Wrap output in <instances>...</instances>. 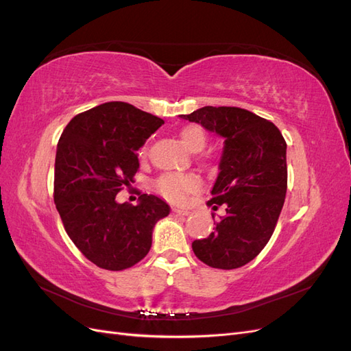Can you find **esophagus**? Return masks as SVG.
Instances as JSON below:
<instances>
[{
  "mask_svg": "<svg viewBox=\"0 0 351 351\" xmlns=\"http://www.w3.org/2000/svg\"><path fill=\"white\" fill-rule=\"evenodd\" d=\"M173 212H174L176 215H182V217H186V215L190 214V212L187 209H184V208H173Z\"/></svg>",
  "mask_w": 351,
  "mask_h": 351,
  "instance_id": "obj_1",
  "label": "esophagus"
}]
</instances>
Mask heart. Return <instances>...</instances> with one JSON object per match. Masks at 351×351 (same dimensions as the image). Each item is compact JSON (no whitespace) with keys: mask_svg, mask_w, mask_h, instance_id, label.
<instances>
[{"mask_svg":"<svg viewBox=\"0 0 351 351\" xmlns=\"http://www.w3.org/2000/svg\"><path fill=\"white\" fill-rule=\"evenodd\" d=\"M180 141L183 142L189 151L200 152L206 145V133L200 125L190 124L183 127L182 132H180ZM142 154H145V147L142 149ZM199 184V178L193 174H167L158 180L156 189L167 199L178 202L184 197V195L195 192Z\"/></svg>","mask_w":351,"mask_h":351,"instance_id":"1","label":"heart"}]
</instances>
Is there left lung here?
<instances>
[{"instance_id":"1","label":"left lung","mask_w":351,"mask_h":351,"mask_svg":"<svg viewBox=\"0 0 351 351\" xmlns=\"http://www.w3.org/2000/svg\"><path fill=\"white\" fill-rule=\"evenodd\" d=\"M180 119L224 139L209 205H226L227 214L192 249L212 268H240L267 246L278 221L287 192V143L274 123L243 108L204 107Z\"/></svg>"}]
</instances>
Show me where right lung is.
Listing matches in <instances>:
<instances>
[{
  "label": "right lung",
  "instance_id": "obj_1",
  "mask_svg": "<svg viewBox=\"0 0 351 351\" xmlns=\"http://www.w3.org/2000/svg\"><path fill=\"white\" fill-rule=\"evenodd\" d=\"M164 120L125 102H107L71 119L56 155L54 202L76 247L97 267L121 271L142 261L165 200L141 195L137 205L115 196L133 183L136 152Z\"/></svg>",
  "mask_w": 351,
  "mask_h": 351
}]
</instances>
